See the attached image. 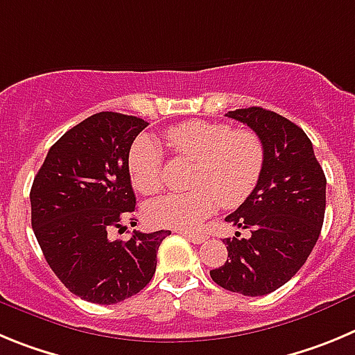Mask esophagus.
<instances>
[{
  "mask_svg": "<svg viewBox=\"0 0 355 355\" xmlns=\"http://www.w3.org/2000/svg\"><path fill=\"white\" fill-rule=\"evenodd\" d=\"M177 233H180V235L187 237L191 242H194V244H201V242L207 241L205 235H201V233H196V232H184V230H178Z\"/></svg>",
  "mask_w": 355,
  "mask_h": 355,
  "instance_id": "1",
  "label": "esophagus"
}]
</instances>
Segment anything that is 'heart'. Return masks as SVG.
<instances>
[{
	"instance_id": "b5f03b06",
	"label": "heart",
	"mask_w": 355,
	"mask_h": 355,
	"mask_svg": "<svg viewBox=\"0 0 355 355\" xmlns=\"http://www.w3.org/2000/svg\"><path fill=\"white\" fill-rule=\"evenodd\" d=\"M166 143L180 159L196 161L191 175L193 191L171 193L150 201L145 214L159 226H198L221 205H242L263 170V145L253 130L232 129L226 123L189 120L166 130ZM164 152L157 139L141 136L130 148L129 173L143 194L164 187Z\"/></svg>"
}]
</instances>
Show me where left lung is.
<instances>
[{"mask_svg":"<svg viewBox=\"0 0 355 355\" xmlns=\"http://www.w3.org/2000/svg\"><path fill=\"white\" fill-rule=\"evenodd\" d=\"M257 132L263 170L253 194L225 221L251 235L225 239L228 260L210 270L214 283L242 295H267L292 279L308 260L324 225L325 175L301 127L285 116L245 107L228 111Z\"/></svg>","mask_w":355,"mask_h":355,"instance_id":"left-lung-1","label":"left lung"}]
</instances>
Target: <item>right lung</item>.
Instances as JSON below:
<instances>
[{
  "mask_svg": "<svg viewBox=\"0 0 355 355\" xmlns=\"http://www.w3.org/2000/svg\"><path fill=\"white\" fill-rule=\"evenodd\" d=\"M148 123L102 111L67 130L47 152L31 185V228L53 272L88 302L116 304L150 283L170 230L134 232L127 242L111 230L132 219L129 152Z\"/></svg>",
  "mask_w": 355,
  "mask_h": 355,
  "instance_id": "1",
  "label": "right lung"
}]
</instances>
